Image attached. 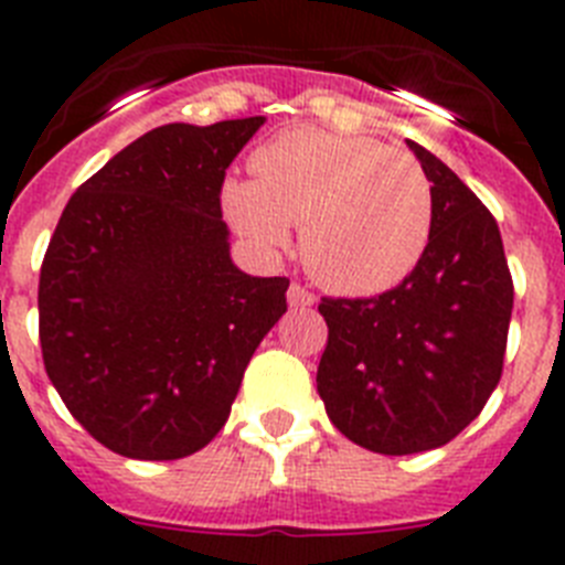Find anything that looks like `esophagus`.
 <instances>
[{
  "label": "esophagus",
  "mask_w": 565,
  "mask_h": 565,
  "mask_svg": "<svg viewBox=\"0 0 565 565\" xmlns=\"http://www.w3.org/2000/svg\"><path fill=\"white\" fill-rule=\"evenodd\" d=\"M313 302H317V297H313L306 286L294 282V286L288 288V306L291 308H311Z\"/></svg>",
  "instance_id": "34e87169"
}]
</instances>
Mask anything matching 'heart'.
I'll list each match as a JSON object with an SVG mask.
<instances>
[{"label":"heart","mask_w":565,"mask_h":565,"mask_svg":"<svg viewBox=\"0 0 565 565\" xmlns=\"http://www.w3.org/2000/svg\"><path fill=\"white\" fill-rule=\"evenodd\" d=\"M254 181H228V221L266 252L291 243L319 286L379 294L418 266L433 232V186L411 152L326 129H291L252 154Z\"/></svg>","instance_id":"heart-1"}]
</instances>
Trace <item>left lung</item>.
Listing matches in <instances>:
<instances>
[{"label": "left lung", "instance_id": "1", "mask_svg": "<svg viewBox=\"0 0 565 565\" xmlns=\"http://www.w3.org/2000/svg\"><path fill=\"white\" fill-rule=\"evenodd\" d=\"M433 186L418 266L379 297H322L317 391L344 438L382 452L436 450L476 422L501 382L512 274L495 217L433 152L407 141Z\"/></svg>", "mask_w": 565, "mask_h": 565}]
</instances>
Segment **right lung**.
<instances>
[{"mask_svg":"<svg viewBox=\"0 0 565 565\" xmlns=\"http://www.w3.org/2000/svg\"><path fill=\"white\" fill-rule=\"evenodd\" d=\"M263 115L167 124L76 189L39 277L44 371L107 450L174 461L232 413L248 359L286 313V277L228 254L221 189Z\"/></svg>","mask_w":565,"mask_h":565,"instance_id":"right-lung-1","label":"right lung"}]
</instances>
